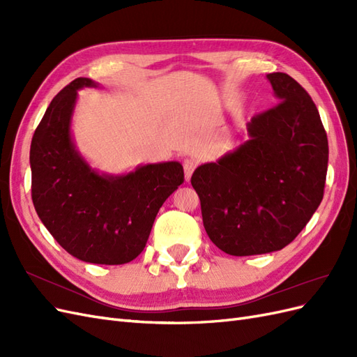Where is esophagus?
<instances>
[{
  "label": "esophagus",
  "mask_w": 357,
  "mask_h": 357,
  "mask_svg": "<svg viewBox=\"0 0 357 357\" xmlns=\"http://www.w3.org/2000/svg\"><path fill=\"white\" fill-rule=\"evenodd\" d=\"M183 168H185V177H186V181H189L190 180V177H192V172H193V169L197 168V160H193V159H185L183 160Z\"/></svg>",
  "instance_id": "1"
}]
</instances>
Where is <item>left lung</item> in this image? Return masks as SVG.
<instances>
[{
    "mask_svg": "<svg viewBox=\"0 0 357 357\" xmlns=\"http://www.w3.org/2000/svg\"><path fill=\"white\" fill-rule=\"evenodd\" d=\"M266 79L280 102L247 123V142L190 178L207 235L232 256L282 250L325 190L329 147L316 104L289 74Z\"/></svg>",
    "mask_w": 357,
    "mask_h": 357,
    "instance_id": "obj_1",
    "label": "left lung"
}]
</instances>
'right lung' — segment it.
<instances>
[{
  "label": "right lung",
  "instance_id": "1",
  "mask_svg": "<svg viewBox=\"0 0 357 357\" xmlns=\"http://www.w3.org/2000/svg\"><path fill=\"white\" fill-rule=\"evenodd\" d=\"M79 77L43 116L31 142V195L40 220L62 248L83 262L122 265L144 250L162 204L183 181L178 162L138 167L123 176L98 174L75 149L71 116Z\"/></svg>",
  "mask_w": 357,
  "mask_h": 357
}]
</instances>
